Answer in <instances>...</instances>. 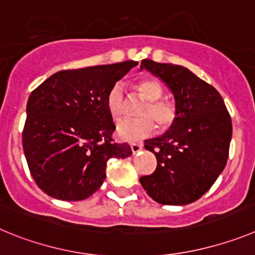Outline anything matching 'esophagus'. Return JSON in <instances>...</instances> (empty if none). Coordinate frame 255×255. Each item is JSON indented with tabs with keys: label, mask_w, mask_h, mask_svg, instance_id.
<instances>
[{
	"label": "esophagus",
	"mask_w": 255,
	"mask_h": 255,
	"mask_svg": "<svg viewBox=\"0 0 255 255\" xmlns=\"http://www.w3.org/2000/svg\"><path fill=\"white\" fill-rule=\"evenodd\" d=\"M143 148V144L142 143H130V150L133 153H137Z\"/></svg>",
	"instance_id": "34e87169"
}]
</instances>
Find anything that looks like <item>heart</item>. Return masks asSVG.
<instances>
[{
    "label": "heart",
    "instance_id": "1",
    "mask_svg": "<svg viewBox=\"0 0 255 255\" xmlns=\"http://www.w3.org/2000/svg\"><path fill=\"white\" fill-rule=\"evenodd\" d=\"M137 91L141 98L147 102L142 108L139 116L142 118L123 119L117 125V137L122 141L136 142L144 137L150 136L155 130V123L160 129L165 130L170 128L176 121V107L171 102L161 100L162 86L159 81L153 79H142L136 85ZM107 108L113 118H119L125 111V96L123 89L119 84H116L107 95Z\"/></svg>",
    "mask_w": 255,
    "mask_h": 255
}]
</instances>
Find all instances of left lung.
<instances>
[{
  "mask_svg": "<svg viewBox=\"0 0 255 255\" xmlns=\"http://www.w3.org/2000/svg\"><path fill=\"white\" fill-rule=\"evenodd\" d=\"M143 68L170 89L178 116L162 136L144 141L157 166L139 183L157 203L188 205L201 198L224 170L233 134L230 114L219 91L188 68L151 59L141 62Z\"/></svg>",
  "mask_w": 255,
  "mask_h": 255,
  "instance_id": "1",
  "label": "left lung"
}]
</instances>
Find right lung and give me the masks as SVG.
Segmentation results:
<instances>
[{
    "label": "right lung",
    "instance_id": "right-lung-1",
    "mask_svg": "<svg viewBox=\"0 0 255 255\" xmlns=\"http://www.w3.org/2000/svg\"><path fill=\"white\" fill-rule=\"evenodd\" d=\"M137 65L59 71L30 94L22 147L31 176L48 196L86 199L102 187L108 160L132 155L129 144L112 138L116 126L107 95Z\"/></svg>",
    "mask_w": 255,
    "mask_h": 255
}]
</instances>
